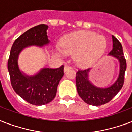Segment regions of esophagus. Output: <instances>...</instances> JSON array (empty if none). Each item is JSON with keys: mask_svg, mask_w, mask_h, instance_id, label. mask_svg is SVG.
<instances>
[{"mask_svg": "<svg viewBox=\"0 0 132 132\" xmlns=\"http://www.w3.org/2000/svg\"><path fill=\"white\" fill-rule=\"evenodd\" d=\"M70 69H71V68H70V66H65L64 68V72H66V71H68V70H69Z\"/></svg>", "mask_w": 132, "mask_h": 132, "instance_id": "obj_1", "label": "esophagus"}]
</instances>
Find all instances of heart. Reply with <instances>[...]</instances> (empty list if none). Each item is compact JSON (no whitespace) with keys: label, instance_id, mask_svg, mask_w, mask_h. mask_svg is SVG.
Returning a JSON list of instances; mask_svg holds the SVG:
<instances>
[{"label":"heart","instance_id":"1","mask_svg":"<svg viewBox=\"0 0 132 132\" xmlns=\"http://www.w3.org/2000/svg\"><path fill=\"white\" fill-rule=\"evenodd\" d=\"M107 42L103 36L90 31H79L64 36L61 45L55 47L59 56L73 54V60L77 66L87 68L96 64L104 55Z\"/></svg>","mask_w":132,"mask_h":132}]
</instances>
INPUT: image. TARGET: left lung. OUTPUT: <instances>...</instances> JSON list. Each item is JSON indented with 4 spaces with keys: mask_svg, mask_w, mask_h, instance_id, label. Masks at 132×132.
<instances>
[{
    "mask_svg": "<svg viewBox=\"0 0 132 132\" xmlns=\"http://www.w3.org/2000/svg\"><path fill=\"white\" fill-rule=\"evenodd\" d=\"M112 41L113 48L109 53V55L116 58L120 65L119 77L112 85L107 88H99L94 86L89 79L90 68L78 70L76 73V86L79 95L84 102L89 105L98 106L108 103L121 90L124 84V76L127 65L123 46L114 36H112Z\"/></svg>",
    "mask_w": 132,
    "mask_h": 132,
    "instance_id": "1",
    "label": "left lung"
}]
</instances>
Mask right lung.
<instances>
[{
    "instance_id": "1",
    "label": "right lung",
    "mask_w": 132,
    "mask_h": 132,
    "mask_svg": "<svg viewBox=\"0 0 132 132\" xmlns=\"http://www.w3.org/2000/svg\"><path fill=\"white\" fill-rule=\"evenodd\" d=\"M48 28V25L40 24L22 34L13 42L8 60L12 88L24 100L35 105L47 104L55 97L58 84L64 75V66L54 69L43 68L36 75H28L20 70L18 60L25 48L31 46L42 47L49 44Z\"/></svg>"
}]
</instances>
